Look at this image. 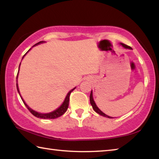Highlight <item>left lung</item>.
Segmentation results:
<instances>
[{"label":"left lung","mask_w":159,"mask_h":159,"mask_svg":"<svg viewBox=\"0 0 159 159\" xmlns=\"http://www.w3.org/2000/svg\"><path fill=\"white\" fill-rule=\"evenodd\" d=\"M121 44L123 47H124L125 48H128V49H131V47H130V46H128V45H125V44H123V43H120ZM90 104H91V105H92V107H93V109H94V111H95V112H97L98 113V114H99V115H102V116H105V117H107V118H111L112 117H111V116H107V115H106L105 114H104L103 112H102L100 109H99L98 107H97V105H96V104L95 103V102H94V100H93V92L92 91H91V93H90Z\"/></svg>","instance_id":"1"}]
</instances>
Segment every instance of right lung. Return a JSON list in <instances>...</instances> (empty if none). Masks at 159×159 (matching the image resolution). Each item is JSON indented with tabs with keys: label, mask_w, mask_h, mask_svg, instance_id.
<instances>
[{
	"label": "right lung",
	"mask_w": 159,
	"mask_h": 159,
	"mask_svg": "<svg viewBox=\"0 0 159 159\" xmlns=\"http://www.w3.org/2000/svg\"><path fill=\"white\" fill-rule=\"evenodd\" d=\"M43 43V41H40V42H39V43H37L36 44H35V45H36L39 44V43ZM30 50H31V49H29V51ZM29 51H28V52H29ZM27 52H26V53H27ZM26 54H25V55H26ZM25 55H24V57H25ZM23 57H22V58H23ZM19 69H20V67H19ZM18 73H19V72H18ZM18 73H17V79ZM75 88H74V89H72L71 90L69 91V93L67 94V95H66V97L65 99H64L63 104H61V105L60 107H59V108H58L57 109H56L55 111H52V112L49 113V114H41V113H39V112H36V111H34L33 109H31L30 108V107H29L27 105V104H26L25 103V101L23 100L22 98H21V96H20V97H21V99H22L24 104H25V106H26V108H27V109H29V111H30V112L31 113V114L34 116L38 117V118H43V119H54V118H58V117L61 116V115H63V114H64V113H65V112L66 111L67 109H68L69 103V96H70V95H71V93L72 91H73L74 90H75ZM17 89L18 93H20V91H19V88H18L17 83Z\"/></svg>",
	"instance_id": "add662e5"
}]
</instances>
